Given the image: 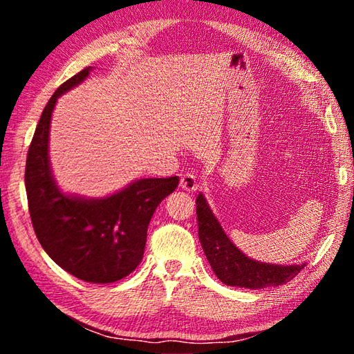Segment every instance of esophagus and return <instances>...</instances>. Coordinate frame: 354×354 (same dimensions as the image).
Returning <instances> with one entry per match:
<instances>
[{"label":"esophagus","instance_id":"34e87169","mask_svg":"<svg viewBox=\"0 0 354 354\" xmlns=\"http://www.w3.org/2000/svg\"><path fill=\"white\" fill-rule=\"evenodd\" d=\"M179 187L185 192H194L198 189V179L194 175V173H185L181 176V181H179Z\"/></svg>","mask_w":354,"mask_h":354}]
</instances>
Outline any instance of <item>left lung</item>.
I'll use <instances>...</instances> for the list:
<instances>
[{
  "label": "left lung",
  "instance_id": "left-lung-1",
  "mask_svg": "<svg viewBox=\"0 0 354 354\" xmlns=\"http://www.w3.org/2000/svg\"><path fill=\"white\" fill-rule=\"evenodd\" d=\"M196 217L201 247L214 273L226 286L261 289L266 286L286 284L304 267L262 263L241 253L221 230L218 220L214 217L201 194L196 198Z\"/></svg>",
  "mask_w": 354,
  "mask_h": 354
}]
</instances>
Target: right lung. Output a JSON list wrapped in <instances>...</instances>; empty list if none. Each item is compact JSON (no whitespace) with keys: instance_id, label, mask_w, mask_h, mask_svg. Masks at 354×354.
Wrapping results in <instances>:
<instances>
[{"instance_id":"right-lung-1","label":"right lung","mask_w":354,"mask_h":354,"mask_svg":"<svg viewBox=\"0 0 354 354\" xmlns=\"http://www.w3.org/2000/svg\"><path fill=\"white\" fill-rule=\"evenodd\" d=\"M91 67L59 86L48 101L28 149L25 185L35 236L65 272L87 283H113L139 266L156 207L178 187L179 178H147L103 200L64 195L48 160L51 113L59 95L81 84Z\"/></svg>"}]
</instances>
